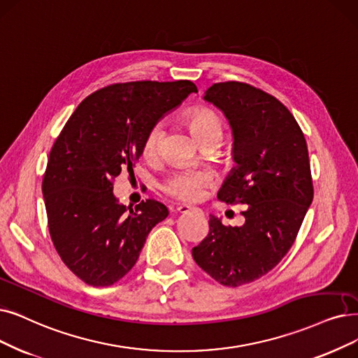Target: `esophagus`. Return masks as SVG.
Here are the masks:
<instances>
[{
    "mask_svg": "<svg viewBox=\"0 0 358 358\" xmlns=\"http://www.w3.org/2000/svg\"><path fill=\"white\" fill-rule=\"evenodd\" d=\"M178 211H179V213H182V214H187V213H191V211H195V213L203 214V211L199 210V208H196V207H191V206H187V204H180V206L178 207Z\"/></svg>",
    "mask_w": 358,
    "mask_h": 358,
    "instance_id": "1",
    "label": "esophagus"
}]
</instances>
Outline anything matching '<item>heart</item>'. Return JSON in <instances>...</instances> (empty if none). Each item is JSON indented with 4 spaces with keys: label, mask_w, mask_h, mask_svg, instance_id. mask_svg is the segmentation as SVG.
I'll return each instance as SVG.
<instances>
[{
    "label": "heart",
    "mask_w": 358,
    "mask_h": 358,
    "mask_svg": "<svg viewBox=\"0 0 358 358\" xmlns=\"http://www.w3.org/2000/svg\"><path fill=\"white\" fill-rule=\"evenodd\" d=\"M187 123L195 138L201 142L214 141L219 142L223 138V124L216 113L206 107H196L187 113ZM164 126L157 122L148 127V131L142 141V154L147 159H154L162 147ZM210 182V176L199 170H179L171 173L163 183V189L183 201H195L203 195L204 188Z\"/></svg>",
    "instance_id": "heart-1"
}]
</instances>
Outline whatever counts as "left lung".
Masks as SVG:
<instances>
[{"mask_svg": "<svg viewBox=\"0 0 358 358\" xmlns=\"http://www.w3.org/2000/svg\"><path fill=\"white\" fill-rule=\"evenodd\" d=\"M204 99L223 111L234 134L236 166L217 198L248 207L242 226L210 216L208 235L192 257L214 280L235 288L268 273L292 247L314 195L308 150L301 127L273 95L220 82Z\"/></svg>", "mask_w": 358, "mask_h": 358, "instance_id": "obj_1", "label": "left lung"}]
</instances>
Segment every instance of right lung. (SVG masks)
<instances>
[{"instance_id": "right-lung-1", "label": "right lung", "mask_w": 358, "mask_h": 358, "mask_svg": "<svg viewBox=\"0 0 358 358\" xmlns=\"http://www.w3.org/2000/svg\"><path fill=\"white\" fill-rule=\"evenodd\" d=\"M191 80L114 83L87 96L51 148L42 194L52 244L63 263L92 287H110L129 271L151 229L169 216L147 199L119 203L113 180L132 171L148 127L178 107Z\"/></svg>"}]
</instances>
